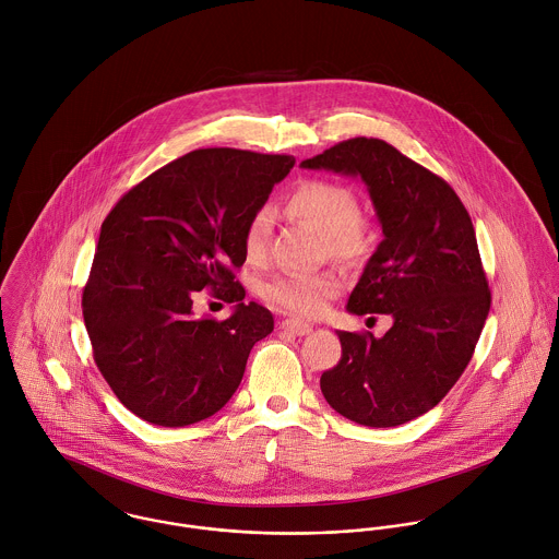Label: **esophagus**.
Masks as SVG:
<instances>
[{
	"mask_svg": "<svg viewBox=\"0 0 559 559\" xmlns=\"http://www.w3.org/2000/svg\"><path fill=\"white\" fill-rule=\"evenodd\" d=\"M281 329L285 331V333H292V335L296 336H305L309 335L311 331H313V326L311 324H307V322H302V320H285L283 324H281Z\"/></svg>",
	"mask_w": 559,
	"mask_h": 559,
	"instance_id": "1",
	"label": "esophagus"
}]
</instances>
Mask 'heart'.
<instances>
[{"mask_svg":"<svg viewBox=\"0 0 559 559\" xmlns=\"http://www.w3.org/2000/svg\"><path fill=\"white\" fill-rule=\"evenodd\" d=\"M287 210L316 226L329 250L343 261H358L369 250V233L358 221V201L345 186L333 181H305L287 199ZM272 233V212L261 207L252 214L243 230V250L250 261H261L267 252ZM343 289V278L336 272L318 274H283L265 283L263 296L274 307L302 318L320 316L336 294Z\"/></svg>","mask_w":559,"mask_h":559,"instance_id":"b5f03b06","label":"heart"}]
</instances>
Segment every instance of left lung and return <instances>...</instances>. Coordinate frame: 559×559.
Here are the masks:
<instances>
[{"mask_svg":"<svg viewBox=\"0 0 559 559\" xmlns=\"http://www.w3.org/2000/svg\"><path fill=\"white\" fill-rule=\"evenodd\" d=\"M300 166L360 177L367 186L384 239L345 309L393 318L380 338L336 331L341 360L322 373V393L354 424L402 426L445 397L488 318L475 228L447 181L384 140L352 138Z\"/></svg>","mask_w":559,"mask_h":559,"instance_id":"8db88e82","label":"left lung"}]
</instances>
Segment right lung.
Masks as SVG:
<instances>
[{"label":"right lung","instance_id":"right-lung-1","mask_svg":"<svg viewBox=\"0 0 559 559\" xmlns=\"http://www.w3.org/2000/svg\"><path fill=\"white\" fill-rule=\"evenodd\" d=\"M292 155L199 148L131 188L102 224L82 296L99 371L140 419L183 428L216 415L237 391L248 354L274 331L272 313L243 305L233 267L243 230ZM210 286L235 301L224 323L193 316Z\"/></svg>","mask_w":559,"mask_h":559}]
</instances>
